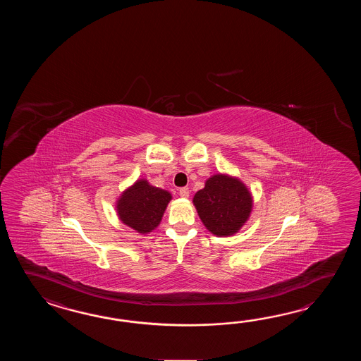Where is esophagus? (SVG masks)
Segmentation results:
<instances>
[{
	"label": "esophagus",
	"mask_w": 361,
	"mask_h": 361,
	"mask_svg": "<svg viewBox=\"0 0 361 361\" xmlns=\"http://www.w3.org/2000/svg\"><path fill=\"white\" fill-rule=\"evenodd\" d=\"M179 196H180V197H183V199H187V197L190 196V190H188L187 187L180 188V190H179Z\"/></svg>",
	"instance_id": "34e87169"
}]
</instances>
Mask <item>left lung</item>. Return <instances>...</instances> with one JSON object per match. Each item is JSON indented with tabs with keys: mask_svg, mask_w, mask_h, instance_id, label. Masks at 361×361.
Returning a JSON list of instances; mask_svg holds the SVG:
<instances>
[{
	"mask_svg": "<svg viewBox=\"0 0 361 361\" xmlns=\"http://www.w3.org/2000/svg\"><path fill=\"white\" fill-rule=\"evenodd\" d=\"M193 205L207 230L215 236L227 238L238 233L249 219L253 196L238 178L215 174L196 192Z\"/></svg>",
	"mask_w": 361,
	"mask_h": 361,
	"instance_id": "1",
	"label": "left lung"
}]
</instances>
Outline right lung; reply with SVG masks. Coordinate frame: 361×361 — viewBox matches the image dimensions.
<instances>
[{
  "label": "right lung",
  "mask_w": 361,
  "mask_h": 361,
  "mask_svg": "<svg viewBox=\"0 0 361 361\" xmlns=\"http://www.w3.org/2000/svg\"><path fill=\"white\" fill-rule=\"evenodd\" d=\"M171 200V193L138 179L116 201L120 221L138 233H149L160 224Z\"/></svg>",
  "instance_id": "obj_1"
}]
</instances>
